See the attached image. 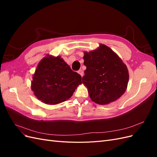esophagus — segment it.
I'll return each instance as SVG.
<instances>
[{
  "instance_id": "1",
  "label": "esophagus",
  "mask_w": 157,
  "mask_h": 157,
  "mask_svg": "<svg viewBox=\"0 0 157 157\" xmlns=\"http://www.w3.org/2000/svg\"><path fill=\"white\" fill-rule=\"evenodd\" d=\"M78 73L80 75V76H81V77H82L83 75H84V72H83V71H82V69H80V70H78Z\"/></svg>"
}]
</instances>
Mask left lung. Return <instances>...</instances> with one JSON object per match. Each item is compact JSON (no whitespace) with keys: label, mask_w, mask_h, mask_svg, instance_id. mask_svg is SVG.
Returning <instances> with one entry per match:
<instances>
[{"label":"left lung","mask_w":157,"mask_h":157,"mask_svg":"<svg viewBox=\"0 0 157 157\" xmlns=\"http://www.w3.org/2000/svg\"><path fill=\"white\" fill-rule=\"evenodd\" d=\"M82 83L90 98L99 105H107L122 96L128 86L129 74L126 65L110 48L104 44L85 52Z\"/></svg>","instance_id":"left-lung-1"}]
</instances>
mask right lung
<instances>
[{
    "instance_id": "obj_1",
    "label": "right lung",
    "mask_w": 157,
    "mask_h": 157,
    "mask_svg": "<svg viewBox=\"0 0 157 157\" xmlns=\"http://www.w3.org/2000/svg\"><path fill=\"white\" fill-rule=\"evenodd\" d=\"M81 76L71 70L60 56H47L38 64L33 75L31 90L46 104L56 105L70 98L79 84Z\"/></svg>"
}]
</instances>
